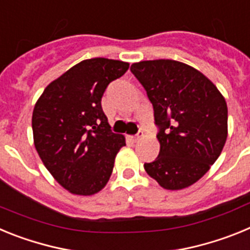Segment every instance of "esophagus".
<instances>
[{
  "label": "esophagus",
  "mask_w": 250,
  "mask_h": 250,
  "mask_svg": "<svg viewBox=\"0 0 250 250\" xmlns=\"http://www.w3.org/2000/svg\"><path fill=\"white\" fill-rule=\"evenodd\" d=\"M143 138H144V131H143V130H139V132L136 134V135L131 136V140L132 141H139L140 139H143Z\"/></svg>",
  "instance_id": "1"
}]
</instances>
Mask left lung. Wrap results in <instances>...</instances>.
Here are the masks:
<instances>
[{
	"mask_svg": "<svg viewBox=\"0 0 250 250\" xmlns=\"http://www.w3.org/2000/svg\"><path fill=\"white\" fill-rule=\"evenodd\" d=\"M159 127V155L146 173L167 190L196 183L219 158L228 136V107L216 86L200 71L174 60L132 63Z\"/></svg>",
	"mask_w": 250,
	"mask_h": 250,
	"instance_id": "obj_1",
	"label": "left lung"
}]
</instances>
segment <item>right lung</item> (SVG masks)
<instances>
[{
  "mask_svg": "<svg viewBox=\"0 0 250 250\" xmlns=\"http://www.w3.org/2000/svg\"><path fill=\"white\" fill-rule=\"evenodd\" d=\"M129 63L104 57L83 60L43 90L32 114L40 158L61 187L92 195L109 182L125 138L111 131L101 98Z\"/></svg>",
  "mask_w": 250,
  "mask_h": 250,
  "instance_id": "1",
  "label": "right lung"
}]
</instances>
